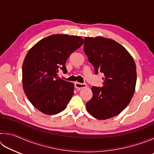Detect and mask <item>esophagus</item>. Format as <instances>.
<instances>
[{
	"mask_svg": "<svg viewBox=\"0 0 154 154\" xmlns=\"http://www.w3.org/2000/svg\"><path fill=\"white\" fill-rule=\"evenodd\" d=\"M75 87L77 89H81V88H83L87 87V85L85 83H78L76 82L75 83Z\"/></svg>",
	"mask_w": 154,
	"mask_h": 154,
	"instance_id": "obj_1",
	"label": "esophagus"
}]
</instances>
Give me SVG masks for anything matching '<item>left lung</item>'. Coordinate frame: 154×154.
<instances>
[{"label":"left lung","mask_w":154,"mask_h":154,"mask_svg":"<svg viewBox=\"0 0 154 154\" xmlns=\"http://www.w3.org/2000/svg\"><path fill=\"white\" fill-rule=\"evenodd\" d=\"M84 52L94 67L102 72V87L92 86V98L86 103L88 111L98 119L113 118L126 107L134 93L136 65L123 46L101 36L85 37Z\"/></svg>","instance_id":"obj_1"}]
</instances>
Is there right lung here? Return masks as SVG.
<instances>
[{"mask_svg":"<svg viewBox=\"0 0 154 154\" xmlns=\"http://www.w3.org/2000/svg\"><path fill=\"white\" fill-rule=\"evenodd\" d=\"M83 43L79 36L54 35L38 41L28 52L22 66L23 88L38 111L55 115L66 107L74 84L59 78L58 72L60 69L66 73V60Z\"/></svg>","mask_w":154,"mask_h":154,"instance_id":"1","label":"right lung"}]
</instances>
